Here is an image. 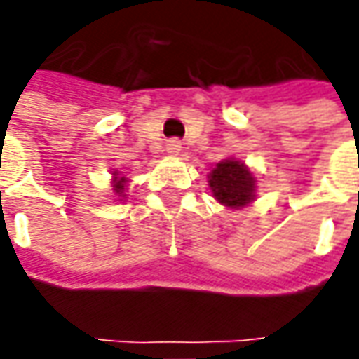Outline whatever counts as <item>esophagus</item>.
Instances as JSON below:
<instances>
[{
  "label": "esophagus",
  "instance_id": "1",
  "mask_svg": "<svg viewBox=\"0 0 359 359\" xmlns=\"http://www.w3.org/2000/svg\"><path fill=\"white\" fill-rule=\"evenodd\" d=\"M167 153H169V155H179L180 141H177V139H170V141H167Z\"/></svg>",
  "mask_w": 359,
  "mask_h": 359
}]
</instances>
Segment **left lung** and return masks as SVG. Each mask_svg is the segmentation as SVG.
Masks as SVG:
<instances>
[{"instance_id":"obj_1","label":"left lung","mask_w":359,"mask_h":359,"mask_svg":"<svg viewBox=\"0 0 359 359\" xmlns=\"http://www.w3.org/2000/svg\"><path fill=\"white\" fill-rule=\"evenodd\" d=\"M212 196L228 208H245L255 198V177L241 161H220L208 175Z\"/></svg>"}]
</instances>
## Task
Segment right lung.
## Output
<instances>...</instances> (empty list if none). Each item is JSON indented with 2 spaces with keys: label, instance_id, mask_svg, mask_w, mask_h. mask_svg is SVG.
<instances>
[{
  "label": "right lung",
  "instance_id": "add662e5",
  "mask_svg": "<svg viewBox=\"0 0 359 359\" xmlns=\"http://www.w3.org/2000/svg\"><path fill=\"white\" fill-rule=\"evenodd\" d=\"M126 177H119L118 172H114V192L118 196H123V190H126Z\"/></svg>",
  "mask_w": 359,
  "mask_h": 359
}]
</instances>
